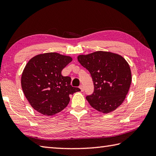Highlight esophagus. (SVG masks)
<instances>
[{
  "label": "esophagus",
  "instance_id": "obj_1",
  "mask_svg": "<svg viewBox=\"0 0 156 156\" xmlns=\"http://www.w3.org/2000/svg\"><path fill=\"white\" fill-rule=\"evenodd\" d=\"M79 88H80V90H81V91L82 92V91H84V87H83V85H80V87H79Z\"/></svg>",
  "mask_w": 156,
  "mask_h": 156
}]
</instances>
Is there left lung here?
<instances>
[{
    "mask_svg": "<svg viewBox=\"0 0 156 156\" xmlns=\"http://www.w3.org/2000/svg\"><path fill=\"white\" fill-rule=\"evenodd\" d=\"M78 61L93 78L94 92L86 99L99 112L116 109L126 98L132 81L129 63L123 57L108 51L80 55Z\"/></svg>",
    "mask_w": 156,
    "mask_h": 156,
    "instance_id": "left-lung-1",
    "label": "left lung"
}]
</instances>
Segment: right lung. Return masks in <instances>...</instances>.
<instances>
[{
    "label": "right lung",
    "instance_id": "obj_1",
    "mask_svg": "<svg viewBox=\"0 0 156 156\" xmlns=\"http://www.w3.org/2000/svg\"><path fill=\"white\" fill-rule=\"evenodd\" d=\"M72 61L57 53L39 54L29 60L21 75L24 95L32 108L41 114L53 115L62 111L69 95L80 89L70 84L71 78L62 75V69Z\"/></svg>",
    "mask_w": 156,
    "mask_h": 156
}]
</instances>
